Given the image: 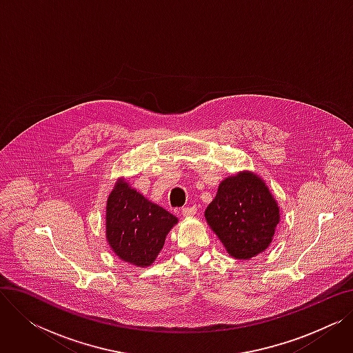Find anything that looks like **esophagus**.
<instances>
[{"instance_id":"obj_1","label":"esophagus","mask_w":353,"mask_h":353,"mask_svg":"<svg viewBox=\"0 0 353 353\" xmlns=\"http://www.w3.org/2000/svg\"><path fill=\"white\" fill-rule=\"evenodd\" d=\"M196 212H197V208H196V206H189V208H184V209L181 210V214H183L184 217H193V216L196 214Z\"/></svg>"}]
</instances>
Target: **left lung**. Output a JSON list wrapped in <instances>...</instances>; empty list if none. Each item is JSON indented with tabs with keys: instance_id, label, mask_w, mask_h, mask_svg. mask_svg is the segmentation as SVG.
<instances>
[{
	"instance_id": "left-lung-1",
	"label": "left lung",
	"mask_w": 353,
	"mask_h": 353,
	"mask_svg": "<svg viewBox=\"0 0 353 353\" xmlns=\"http://www.w3.org/2000/svg\"><path fill=\"white\" fill-rule=\"evenodd\" d=\"M205 219L232 257L250 261L270 246L281 208L265 180L243 170L220 181Z\"/></svg>"
}]
</instances>
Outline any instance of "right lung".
Returning a JSON list of instances; mask_svg holds the SVG:
<instances>
[{"mask_svg":"<svg viewBox=\"0 0 353 353\" xmlns=\"http://www.w3.org/2000/svg\"><path fill=\"white\" fill-rule=\"evenodd\" d=\"M179 219L119 177L105 205V239L123 262L147 268L157 259Z\"/></svg>","mask_w":353,"mask_h":353,"instance_id":"1","label":"right lung"}]
</instances>
